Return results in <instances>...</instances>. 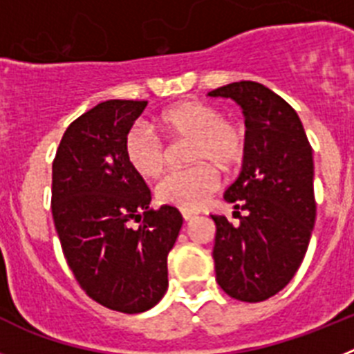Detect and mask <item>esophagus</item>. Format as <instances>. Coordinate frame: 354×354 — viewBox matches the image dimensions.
I'll list each match as a JSON object with an SVG mask.
<instances>
[{
  "instance_id": "34e87169",
  "label": "esophagus",
  "mask_w": 354,
  "mask_h": 354,
  "mask_svg": "<svg viewBox=\"0 0 354 354\" xmlns=\"http://www.w3.org/2000/svg\"><path fill=\"white\" fill-rule=\"evenodd\" d=\"M180 212H183V218H184V220H186V221H189V220H193V218H195V212H192V211H180Z\"/></svg>"
}]
</instances>
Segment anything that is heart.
Returning a JSON list of instances; mask_svg holds the SVG:
<instances>
[{
  "label": "heart",
  "mask_w": 354,
  "mask_h": 354,
  "mask_svg": "<svg viewBox=\"0 0 354 354\" xmlns=\"http://www.w3.org/2000/svg\"><path fill=\"white\" fill-rule=\"evenodd\" d=\"M158 124L175 138L192 140L189 159L200 162L187 170L170 171L156 187L162 204L183 211H196L220 187V177L212 162L230 170L245 156V131L239 124L223 118L216 106L202 101H183L162 111ZM124 154L136 174L154 179L167 167V147L152 131L133 126L124 138Z\"/></svg>",
  "instance_id": "b5f03b06"
}]
</instances>
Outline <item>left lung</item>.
Masks as SVG:
<instances>
[{"label":"left lung","instance_id":"8db88e82","mask_svg":"<svg viewBox=\"0 0 354 354\" xmlns=\"http://www.w3.org/2000/svg\"><path fill=\"white\" fill-rule=\"evenodd\" d=\"M207 95L236 101L246 126L243 168L223 195L234 204L239 223L211 216L216 280L230 298L264 301L292 280L310 243L315 223L312 147L292 106L264 84L237 81Z\"/></svg>","mask_w":354,"mask_h":354}]
</instances>
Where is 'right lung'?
I'll list each match as a JSON object with an SVG mask.
<instances>
[{
	"instance_id": "add662e5",
	"label": "right lung",
	"mask_w": 354,
	"mask_h": 354,
	"mask_svg": "<svg viewBox=\"0 0 354 354\" xmlns=\"http://www.w3.org/2000/svg\"><path fill=\"white\" fill-rule=\"evenodd\" d=\"M145 106L97 104L67 127L53 161L51 211L68 268L90 298L124 314L149 310L165 296L168 253L183 227L171 205L149 207V187L124 154Z\"/></svg>"
}]
</instances>
